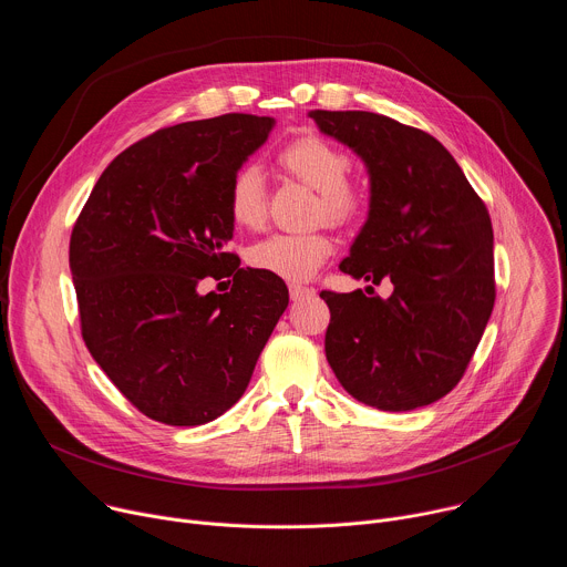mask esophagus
<instances>
[{"instance_id":"esophagus-1","label":"esophagus","mask_w":567,"mask_h":567,"mask_svg":"<svg viewBox=\"0 0 567 567\" xmlns=\"http://www.w3.org/2000/svg\"><path fill=\"white\" fill-rule=\"evenodd\" d=\"M289 296H291L293 302H298V300H305V298L313 296V289L302 287V285H291V287H289Z\"/></svg>"}]
</instances>
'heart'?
<instances>
[{
  "label": "heart",
  "mask_w": 567,
  "mask_h": 567,
  "mask_svg": "<svg viewBox=\"0 0 567 567\" xmlns=\"http://www.w3.org/2000/svg\"><path fill=\"white\" fill-rule=\"evenodd\" d=\"M280 166L318 193V215L330 221H350L363 210V195L348 184L350 156L320 136H302L280 152ZM228 213L235 224L256 228L267 215L262 173L241 166L228 186ZM334 251L326 233H274L249 249V265L289 282L309 280Z\"/></svg>",
  "instance_id": "obj_1"
}]
</instances>
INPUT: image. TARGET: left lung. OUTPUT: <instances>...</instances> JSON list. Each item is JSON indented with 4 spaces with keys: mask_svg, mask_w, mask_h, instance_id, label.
Listing matches in <instances>:
<instances>
[{
    "mask_svg": "<svg viewBox=\"0 0 567 567\" xmlns=\"http://www.w3.org/2000/svg\"><path fill=\"white\" fill-rule=\"evenodd\" d=\"M309 116L363 161L370 179L365 224L339 269L394 289L390 298L320 291L332 313L326 357L365 406H429L457 385L494 309L489 213L431 134L372 112Z\"/></svg>",
    "mask_w": 567,
    "mask_h": 567,
    "instance_id": "left-lung-1",
    "label": "left lung"
}]
</instances>
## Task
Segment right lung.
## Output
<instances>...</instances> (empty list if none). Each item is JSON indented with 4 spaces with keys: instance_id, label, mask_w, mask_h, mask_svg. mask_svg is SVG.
<instances>
[{
    "instance_id": "add662e5",
    "label": "right lung",
    "mask_w": 567,
    "mask_h": 567,
    "mask_svg": "<svg viewBox=\"0 0 567 567\" xmlns=\"http://www.w3.org/2000/svg\"><path fill=\"white\" fill-rule=\"evenodd\" d=\"M274 125L224 114L154 132L112 161L73 226L83 339L112 383L161 424L224 415L289 305L280 278L241 269L226 251L230 179ZM208 275L233 277L231 291L202 297Z\"/></svg>"
}]
</instances>
